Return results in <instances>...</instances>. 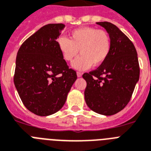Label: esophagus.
I'll return each instance as SVG.
<instances>
[{
	"label": "esophagus",
	"instance_id": "esophagus-1",
	"mask_svg": "<svg viewBox=\"0 0 151 151\" xmlns=\"http://www.w3.org/2000/svg\"><path fill=\"white\" fill-rule=\"evenodd\" d=\"M82 75H83V73L80 72H77V76L78 77H81Z\"/></svg>",
	"mask_w": 151,
	"mask_h": 151
}]
</instances>
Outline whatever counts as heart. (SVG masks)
Returning <instances> with one entry per match:
<instances>
[{
	"label": "heart",
	"instance_id": "heart-1",
	"mask_svg": "<svg viewBox=\"0 0 151 151\" xmlns=\"http://www.w3.org/2000/svg\"><path fill=\"white\" fill-rule=\"evenodd\" d=\"M58 47L65 61H72L80 53V56L72 64V68L86 70L91 66L97 67L104 62L111 50L109 33L94 27H83L73 30L70 39L60 37L57 40Z\"/></svg>",
	"mask_w": 151,
	"mask_h": 151
}]
</instances>
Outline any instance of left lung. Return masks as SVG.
<instances>
[{
    "label": "left lung",
    "mask_w": 151,
    "mask_h": 151,
    "mask_svg": "<svg viewBox=\"0 0 151 151\" xmlns=\"http://www.w3.org/2000/svg\"><path fill=\"white\" fill-rule=\"evenodd\" d=\"M104 27L111 39L108 59L96 69L86 72L84 96L87 106L98 114L112 115L129 102L139 78V65L132 42L114 24L96 22Z\"/></svg>",
    "instance_id": "obj_1"
}]
</instances>
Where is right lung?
<instances>
[{"label":"right lung","mask_w":151,"mask_h":151,"mask_svg":"<svg viewBox=\"0 0 151 151\" xmlns=\"http://www.w3.org/2000/svg\"><path fill=\"white\" fill-rule=\"evenodd\" d=\"M65 25L48 24L24 41L16 57L14 83L22 103L39 116L58 111L76 80L58 47Z\"/></svg>","instance_id":"obj_1"}]
</instances>
